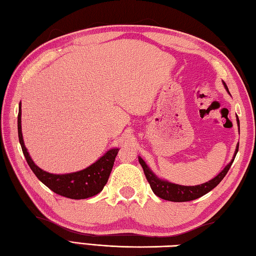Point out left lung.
Here are the masks:
<instances>
[{"label":"left lung","mask_w":256,"mask_h":256,"mask_svg":"<svg viewBox=\"0 0 256 256\" xmlns=\"http://www.w3.org/2000/svg\"><path fill=\"white\" fill-rule=\"evenodd\" d=\"M223 84L225 86V88L228 90L226 84L225 82ZM238 122L240 127L238 118ZM238 147H236L234 158L236 156V154H238ZM234 158L232 159V162H230L228 165L218 174V176L213 178V180L207 182H204V184L202 185H196V186H182V185L172 184L170 182L159 180L157 176H155V174L149 170L148 166L146 165V162H144L140 157H139V162H140L144 172V176H146L149 185H150V188L154 192V194L157 195L158 197H160L162 200H170V202H190V200H194L196 198H200V197L207 194V192H210L213 188L218 186L222 182V180L225 177L226 174H228V172L230 170V168L234 162Z\"/></svg>","instance_id":"1"}]
</instances>
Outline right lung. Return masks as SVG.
Listing matches in <instances>:
<instances>
[{
    "label": "right lung",
    "mask_w": 256,
    "mask_h": 256,
    "mask_svg": "<svg viewBox=\"0 0 256 256\" xmlns=\"http://www.w3.org/2000/svg\"><path fill=\"white\" fill-rule=\"evenodd\" d=\"M18 132L23 155L34 175L56 194L71 200H84L97 195L98 192L102 190L104 185L107 184L110 172L112 170L114 158L119 152L117 148L110 149L99 160L84 170L64 174V175H54V174L46 172L38 168L33 162L26 146H24L21 130V104L18 106Z\"/></svg>",
    "instance_id": "add662e5"
}]
</instances>
